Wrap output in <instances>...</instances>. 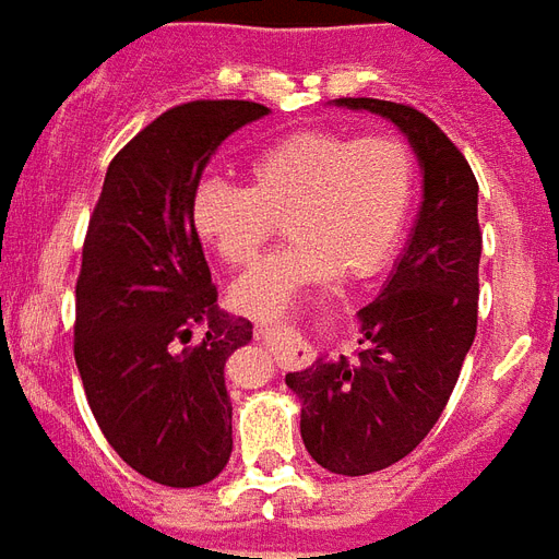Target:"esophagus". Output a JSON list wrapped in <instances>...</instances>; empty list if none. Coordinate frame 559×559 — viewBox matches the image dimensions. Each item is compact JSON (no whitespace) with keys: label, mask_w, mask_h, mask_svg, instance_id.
<instances>
[{"label":"esophagus","mask_w":559,"mask_h":559,"mask_svg":"<svg viewBox=\"0 0 559 559\" xmlns=\"http://www.w3.org/2000/svg\"><path fill=\"white\" fill-rule=\"evenodd\" d=\"M284 326H275V324H258L255 326V335L261 338V342H272L275 335L281 333ZM310 361V350H307V344L304 342H293V347H287V350L281 353V367H304Z\"/></svg>","instance_id":"obj_1"}]
</instances>
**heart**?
I'll return each instance as SVG.
<instances>
[{
	"instance_id": "1",
	"label": "heart",
	"mask_w": 559,
	"mask_h": 559,
	"mask_svg": "<svg viewBox=\"0 0 559 559\" xmlns=\"http://www.w3.org/2000/svg\"><path fill=\"white\" fill-rule=\"evenodd\" d=\"M247 175L249 189L201 180L189 215L198 238L235 270L287 229L289 247L229 289L238 312L275 319L304 287L335 272L367 278L388 264L416 194V154L390 131L301 129L261 148Z\"/></svg>"
}]
</instances>
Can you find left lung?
<instances>
[{"label": "left lung", "mask_w": 559, "mask_h": 559, "mask_svg": "<svg viewBox=\"0 0 559 559\" xmlns=\"http://www.w3.org/2000/svg\"><path fill=\"white\" fill-rule=\"evenodd\" d=\"M338 106L393 120L411 140L425 198L411 243L382 295L358 310L353 358H319L287 384L301 399V439L321 468L365 476L428 437L476 335L483 233L468 160L428 115L405 103L342 97Z\"/></svg>", "instance_id": "left-lung-1"}]
</instances>
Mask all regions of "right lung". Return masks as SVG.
Returning a JSON list of instances; mask_svg holds the SVG:
<instances>
[{"label": "right lung", "instance_id": "add662e5", "mask_svg": "<svg viewBox=\"0 0 559 559\" xmlns=\"http://www.w3.org/2000/svg\"><path fill=\"white\" fill-rule=\"evenodd\" d=\"M270 115L252 99L163 111L108 163L76 278L74 358L103 437L152 483L198 488L233 453L224 365L252 324L217 310L189 203L209 157ZM207 335L188 347L191 330Z\"/></svg>", "mask_w": 559, "mask_h": 559}]
</instances>
